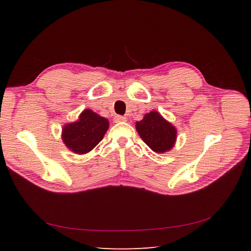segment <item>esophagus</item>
<instances>
[{
	"instance_id": "esophagus-1",
	"label": "esophagus",
	"mask_w": 251,
	"mask_h": 251,
	"mask_svg": "<svg viewBox=\"0 0 251 251\" xmlns=\"http://www.w3.org/2000/svg\"><path fill=\"white\" fill-rule=\"evenodd\" d=\"M125 121H127V117H126V116H123V115H115V116H114V122H115V123L125 122Z\"/></svg>"
}]
</instances>
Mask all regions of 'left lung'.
Masks as SVG:
<instances>
[{
	"instance_id": "left-lung-1",
	"label": "left lung",
	"mask_w": 251,
	"mask_h": 251,
	"mask_svg": "<svg viewBox=\"0 0 251 251\" xmlns=\"http://www.w3.org/2000/svg\"><path fill=\"white\" fill-rule=\"evenodd\" d=\"M136 129L147 146L157 153L169 151L177 138L175 127L156 111L150 112L145 115L142 121L137 122Z\"/></svg>"
}]
</instances>
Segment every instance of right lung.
Returning <instances> with one entry per match:
<instances>
[{
    "instance_id": "1",
    "label": "right lung",
    "mask_w": 251,
    "mask_h": 251,
    "mask_svg": "<svg viewBox=\"0 0 251 251\" xmlns=\"http://www.w3.org/2000/svg\"><path fill=\"white\" fill-rule=\"evenodd\" d=\"M108 127V120L87 109L82 112L77 122L63 127L62 140L74 153L85 154L102 140Z\"/></svg>"
}]
</instances>
